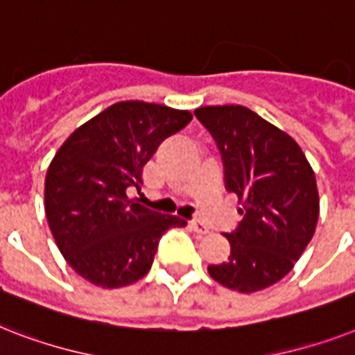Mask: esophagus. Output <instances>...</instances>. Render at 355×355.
Instances as JSON below:
<instances>
[{"label":"esophagus","mask_w":355,"mask_h":355,"mask_svg":"<svg viewBox=\"0 0 355 355\" xmlns=\"http://www.w3.org/2000/svg\"><path fill=\"white\" fill-rule=\"evenodd\" d=\"M189 226H191L193 232H197L198 235H206V233H209V230H207V227L204 226L200 220H191V224H189Z\"/></svg>","instance_id":"esophagus-1"}]
</instances>
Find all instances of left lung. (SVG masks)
<instances>
[{"instance_id":"8db88e82","label":"left lung","mask_w":355,"mask_h":355,"mask_svg":"<svg viewBox=\"0 0 355 355\" xmlns=\"http://www.w3.org/2000/svg\"><path fill=\"white\" fill-rule=\"evenodd\" d=\"M195 116L217 142L227 191L243 220L226 233L232 253L207 272L230 290L259 292L281 281L312 241L319 193L312 166L290 135L243 105H207Z\"/></svg>"}]
</instances>
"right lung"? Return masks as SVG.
I'll list each match as a JSON object with an SVG mask.
<instances>
[{"label": "right lung", "instance_id": "obj_1", "mask_svg": "<svg viewBox=\"0 0 355 355\" xmlns=\"http://www.w3.org/2000/svg\"><path fill=\"white\" fill-rule=\"evenodd\" d=\"M191 112L158 103H112L76 129L54 155L45 177V215L69 266L102 288H122L149 272L158 241L175 215L129 198L142 169Z\"/></svg>", "mask_w": 355, "mask_h": 355}]
</instances>
